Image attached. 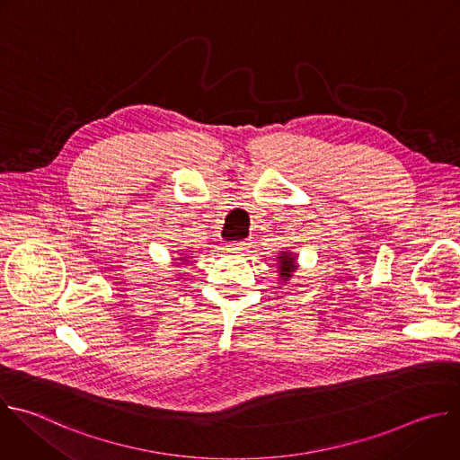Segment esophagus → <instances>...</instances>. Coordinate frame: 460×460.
Listing matches in <instances>:
<instances>
[{"label": "esophagus", "instance_id": "obj_1", "mask_svg": "<svg viewBox=\"0 0 460 460\" xmlns=\"http://www.w3.org/2000/svg\"><path fill=\"white\" fill-rule=\"evenodd\" d=\"M249 247V242H231L227 243V249L231 251H245Z\"/></svg>", "mask_w": 460, "mask_h": 460}]
</instances>
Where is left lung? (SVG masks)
I'll return each mask as SVG.
<instances>
[{"label":"left lung","instance_id":"obj_1","mask_svg":"<svg viewBox=\"0 0 460 460\" xmlns=\"http://www.w3.org/2000/svg\"><path fill=\"white\" fill-rule=\"evenodd\" d=\"M278 269H279V276L283 281H288V278H292L294 270H296V256L292 252H287L283 251L279 256H278Z\"/></svg>","mask_w":460,"mask_h":460}]
</instances>
